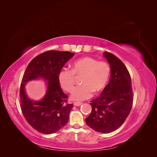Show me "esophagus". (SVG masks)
I'll list each match as a JSON object with an SVG mask.
<instances>
[{
	"mask_svg": "<svg viewBox=\"0 0 157 157\" xmlns=\"http://www.w3.org/2000/svg\"><path fill=\"white\" fill-rule=\"evenodd\" d=\"M74 105L75 106H80L82 105V102H74Z\"/></svg>",
	"mask_w": 157,
	"mask_h": 157,
	"instance_id": "esophagus-1",
	"label": "esophagus"
}]
</instances>
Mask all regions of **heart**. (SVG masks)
Instances as JSON below:
<instances>
[{
  "label": "heart",
  "mask_w": 157,
  "mask_h": 157,
  "mask_svg": "<svg viewBox=\"0 0 157 157\" xmlns=\"http://www.w3.org/2000/svg\"><path fill=\"white\" fill-rule=\"evenodd\" d=\"M83 75L81 86L73 90L75 76ZM111 76V67L104 61H98L92 57H82L75 60L71 69L63 68L58 75L60 87L67 92H71V98L74 101H83L92 97L93 92H101L105 88Z\"/></svg>",
  "instance_id": "b5f03b06"
}]
</instances>
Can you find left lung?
<instances>
[{"label": "left lung", "mask_w": 157, "mask_h": 157, "mask_svg": "<svg viewBox=\"0 0 157 157\" xmlns=\"http://www.w3.org/2000/svg\"><path fill=\"white\" fill-rule=\"evenodd\" d=\"M103 55L111 66V78L100 96L91 101L92 110L86 123L95 131L108 134L124 122L131 111L134 96L125 65L110 52H105Z\"/></svg>", "instance_id": "obj_1"}]
</instances>
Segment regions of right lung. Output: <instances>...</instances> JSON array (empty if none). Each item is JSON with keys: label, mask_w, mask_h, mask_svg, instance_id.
Returning <instances> with one entry per match:
<instances>
[{"label": "right lung", "mask_w": 157, "mask_h": 157, "mask_svg": "<svg viewBox=\"0 0 157 157\" xmlns=\"http://www.w3.org/2000/svg\"><path fill=\"white\" fill-rule=\"evenodd\" d=\"M73 56L74 53L67 51L44 52L31 61L23 74L20 90L21 111L31 126L42 134L57 132L69 121L73 104L67 103L68 96L59 86L58 75ZM39 77L49 82L48 89L42 101L33 102L26 96L24 86L27 82Z\"/></svg>", "instance_id": "obj_1"}]
</instances>
